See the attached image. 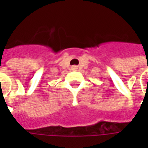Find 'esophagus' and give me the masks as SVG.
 Returning a JSON list of instances; mask_svg holds the SVG:
<instances>
[{"mask_svg": "<svg viewBox=\"0 0 148 148\" xmlns=\"http://www.w3.org/2000/svg\"><path fill=\"white\" fill-rule=\"evenodd\" d=\"M72 68H73V70H76V69H77V66H73V67H72Z\"/></svg>", "mask_w": 148, "mask_h": 148, "instance_id": "1", "label": "esophagus"}]
</instances>
